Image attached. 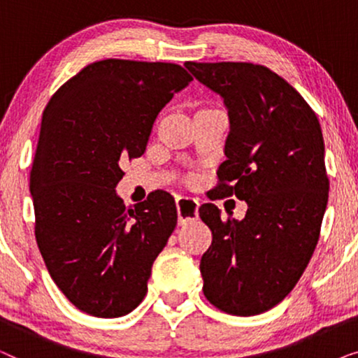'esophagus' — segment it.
I'll return each mask as SVG.
<instances>
[{
	"instance_id": "1",
	"label": "esophagus",
	"mask_w": 358,
	"mask_h": 358,
	"mask_svg": "<svg viewBox=\"0 0 358 358\" xmlns=\"http://www.w3.org/2000/svg\"><path fill=\"white\" fill-rule=\"evenodd\" d=\"M176 205H178L179 222L185 223L190 220L199 217V200L192 197H185V195H179L176 199Z\"/></svg>"
}]
</instances>
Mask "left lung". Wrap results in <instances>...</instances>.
I'll return each instance as SVG.
<instances>
[{
	"mask_svg": "<svg viewBox=\"0 0 358 358\" xmlns=\"http://www.w3.org/2000/svg\"><path fill=\"white\" fill-rule=\"evenodd\" d=\"M184 66L222 97L228 110L227 161L218 166L217 192L248 203L243 220H223L213 203L199 208L213 234L200 261L203 295L228 315H261L293 290L320 239L329 197L320 120L266 66Z\"/></svg>",
	"mask_w": 358,
	"mask_h": 358,
	"instance_id": "8db88e82",
	"label": "left lung"
}]
</instances>
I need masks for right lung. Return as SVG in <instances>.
<instances>
[{
    "mask_svg": "<svg viewBox=\"0 0 358 358\" xmlns=\"http://www.w3.org/2000/svg\"><path fill=\"white\" fill-rule=\"evenodd\" d=\"M190 81L174 63L109 58L83 68L43 110L31 171L37 246L87 315L125 316L148 292L178 208L164 190L127 208L115 187L122 161L145 153L156 117Z\"/></svg>",
    "mask_w": 358,
    "mask_h": 358,
    "instance_id": "add662e5",
    "label": "right lung"
}]
</instances>
